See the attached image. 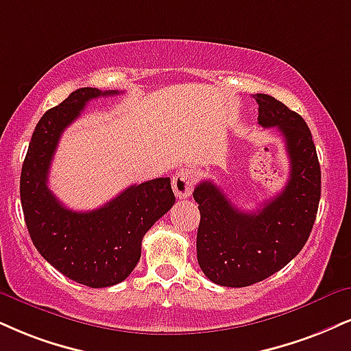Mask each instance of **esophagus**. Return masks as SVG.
<instances>
[{
  "mask_svg": "<svg viewBox=\"0 0 351 351\" xmlns=\"http://www.w3.org/2000/svg\"><path fill=\"white\" fill-rule=\"evenodd\" d=\"M194 173L191 170H181L173 176L171 188L175 191L176 197L180 199H186V197L191 196L193 188H194Z\"/></svg>",
  "mask_w": 351,
  "mask_h": 351,
  "instance_id": "esophagus-1",
  "label": "esophagus"
}]
</instances>
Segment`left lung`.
Here are the masks:
<instances>
[{"mask_svg":"<svg viewBox=\"0 0 351 351\" xmlns=\"http://www.w3.org/2000/svg\"><path fill=\"white\" fill-rule=\"evenodd\" d=\"M258 124L278 128L289 155V180L256 213H243L213 181L193 197L201 213L196 250L202 273L216 285L243 288L285 268L309 239L320 201V165L306 121L269 95H255Z\"/></svg>","mask_w":351,"mask_h":351,"instance_id":"8db88e82","label":"left lung"}]
</instances>
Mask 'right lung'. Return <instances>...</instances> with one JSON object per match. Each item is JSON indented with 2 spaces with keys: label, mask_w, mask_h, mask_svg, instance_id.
<instances>
[{
  "label": "right lung",
  "mask_w": 351,
  "mask_h": 351,
  "mask_svg": "<svg viewBox=\"0 0 351 351\" xmlns=\"http://www.w3.org/2000/svg\"><path fill=\"white\" fill-rule=\"evenodd\" d=\"M119 95L80 88L49 109L34 130L21 171V204L32 243L55 269L90 288L124 281L141 260L147 230L171 209L170 178L132 184L99 209H66L47 186L50 163L60 135L88 101Z\"/></svg>",
  "instance_id": "1"
}]
</instances>
